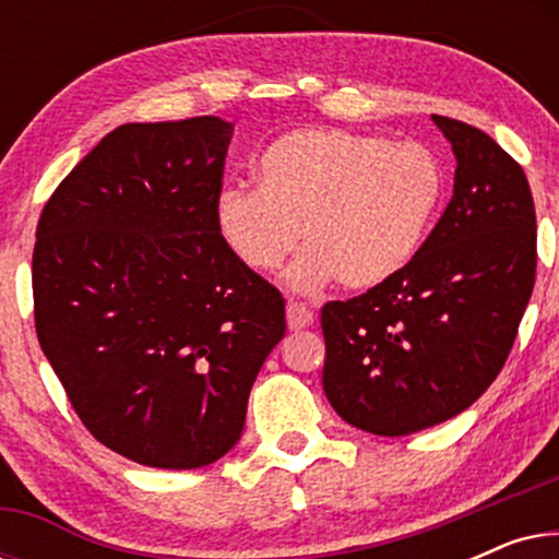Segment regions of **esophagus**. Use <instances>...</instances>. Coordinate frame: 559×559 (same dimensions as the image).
<instances>
[{"label":"esophagus","instance_id":"34e87169","mask_svg":"<svg viewBox=\"0 0 559 559\" xmlns=\"http://www.w3.org/2000/svg\"><path fill=\"white\" fill-rule=\"evenodd\" d=\"M312 312L300 302H287V325L289 331H302V328L312 325Z\"/></svg>","mask_w":559,"mask_h":559}]
</instances>
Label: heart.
Returning a JSON list of instances; mask_svg holds the SVG:
<instances>
[{
    "label": "heart",
    "instance_id": "b5f03b06",
    "mask_svg": "<svg viewBox=\"0 0 559 559\" xmlns=\"http://www.w3.org/2000/svg\"><path fill=\"white\" fill-rule=\"evenodd\" d=\"M259 188L226 186L213 205L218 239L251 272L289 266L297 293L338 280L366 293L394 280L430 239L445 201V167L419 142L346 129H300L257 159Z\"/></svg>",
    "mask_w": 559,
    "mask_h": 559
}]
</instances>
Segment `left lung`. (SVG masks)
Returning a JSON list of instances; mask_svg holds the SVG:
<instances>
[{"label":"left lung","mask_w":559,"mask_h":559,"mask_svg":"<svg viewBox=\"0 0 559 559\" xmlns=\"http://www.w3.org/2000/svg\"><path fill=\"white\" fill-rule=\"evenodd\" d=\"M455 186L402 274L325 302L323 389L348 425L400 438L468 409L514 346L537 274V216L522 165L457 119Z\"/></svg>","instance_id":"obj_1"}]
</instances>
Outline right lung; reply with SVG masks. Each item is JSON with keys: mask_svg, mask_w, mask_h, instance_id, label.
<instances>
[{"mask_svg": "<svg viewBox=\"0 0 559 559\" xmlns=\"http://www.w3.org/2000/svg\"><path fill=\"white\" fill-rule=\"evenodd\" d=\"M231 134L218 117L121 124L37 224L43 354L86 430L150 468H201L236 445L287 328L280 289L213 221Z\"/></svg>", "mask_w": 559, "mask_h": 559, "instance_id": "obj_1", "label": "right lung"}]
</instances>
